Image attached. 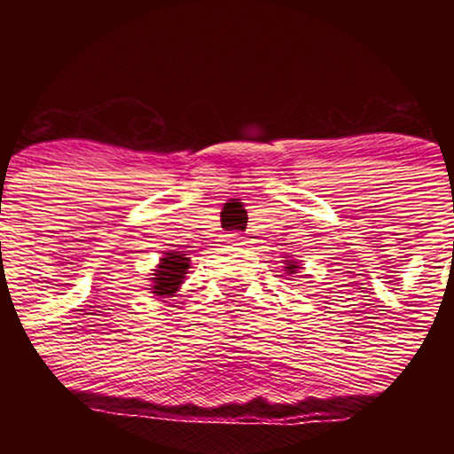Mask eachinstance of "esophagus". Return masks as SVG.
Masks as SVG:
<instances>
[{
	"mask_svg": "<svg viewBox=\"0 0 454 454\" xmlns=\"http://www.w3.org/2000/svg\"><path fill=\"white\" fill-rule=\"evenodd\" d=\"M226 243L232 245V247H237V245H245V237L241 232H234V234H228L226 237Z\"/></svg>",
	"mask_w": 454,
	"mask_h": 454,
	"instance_id": "34e87169",
	"label": "esophagus"
}]
</instances>
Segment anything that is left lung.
I'll use <instances>...</instances> for the list:
<instances>
[{"mask_svg":"<svg viewBox=\"0 0 454 454\" xmlns=\"http://www.w3.org/2000/svg\"><path fill=\"white\" fill-rule=\"evenodd\" d=\"M286 264H288V267H286V270H288V275H294L296 269H299V262H288V260H286Z\"/></svg>","mask_w":454,"mask_h":454,"instance_id":"left-lung-1","label":"left lung"}]
</instances>
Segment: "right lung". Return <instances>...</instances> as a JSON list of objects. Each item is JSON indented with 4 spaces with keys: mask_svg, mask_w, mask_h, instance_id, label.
Listing matches in <instances>:
<instances>
[{
    "mask_svg": "<svg viewBox=\"0 0 454 454\" xmlns=\"http://www.w3.org/2000/svg\"><path fill=\"white\" fill-rule=\"evenodd\" d=\"M187 269H190V258L184 252H166L164 258H160L158 269H155L153 278H151V293L160 299L164 296H175L176 290L184 284Z\"/></svg>",
    "mask_w": 454,
    "mask_h": 454,
    "instance_id": "obj_1",
    "label": "right lung"
}]
</instances>
